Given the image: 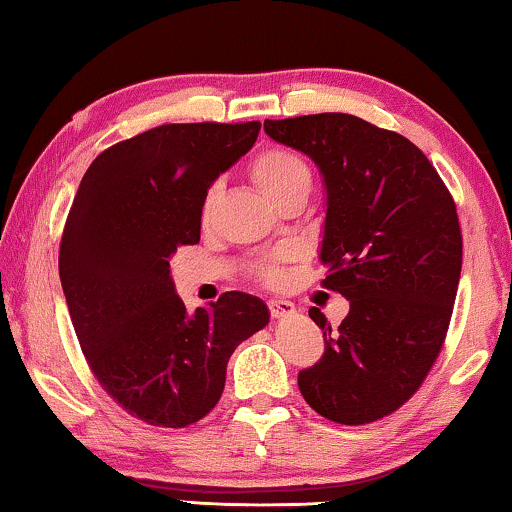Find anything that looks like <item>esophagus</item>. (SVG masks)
<instances>
[{"mask_svg":"<svg viewBox=\"0 0 512 512\" xmlns=\"http://www.w3.org/2000/svg\"><path fill=\"white\" fill-rule=\"evenodd\" d=\"M268 310L275 319H284V317H291V314H296V305H293L291 300H270Z\"/></svg>","mask_w":512,"mask_h":512,"instance_id":"esophagus-1","label":"esophagus"}]
</instances>
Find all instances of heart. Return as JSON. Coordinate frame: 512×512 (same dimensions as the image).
I'll list each match as a JSON object with an SVG mask.
<instances>
[{
  "instance_id": "b5f03b06",
  "label": "heart",
  "mask_w": 512,
  "mask_h": 512,
  "mask_svg": "<svg viewBox=\"0 0 512 512\" xmlns=\"http://www.w3.org/2000/svg\"><path fill=\"white\" fill-rule=\"evenodd\" d=\"M249 174L254 179V184L261 188L265 198L275 202V205H282L284 200L296 198V195H307L312 193L314 186V172L312 165L300 156L298 151L286 149V146H270V149H263L258 156L251 160ZM216 195H219V188L212 186L202 200V219H207L212 214ZM289 261V254L282 251V254H275L265 261H258L254 265V275L263 282H277L282 277V263Z\"/></svg>"
}]
</instances>
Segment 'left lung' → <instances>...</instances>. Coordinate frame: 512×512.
I'll return each mask as SVG.
<instances>
[{
    "instance_id": "obj_1",
    "label": "left lung",
    "mask_w": 512,
    "mask_h": 512,
    "mask_svg": "<svg viewBox=\"0 0 512 512\" xmlns=\"http://www.w3.org/2000/svg\"><path fill=\"white\" fill-rule=\"evenodd\" d=\"M265 132L324 174L321 284L349 300L338 328L310 310L324 354L298 373L300 394L331 422H377L415 396L443 349L461 275L457 205L410 139L359 116L265 121Z\"/></svg>"
}]
</instances>
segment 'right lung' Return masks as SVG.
<instances>
[{
  "label": "right lung",
  "mask_w": 512,
  "mask_h": 512,
  "mask_svg": "<svg viewBox=\"0 0 512 512\" xmlns=\"http://www.w3.org/2000/svg\"><path fill=\"white\" fill-rule=\"evenodd\" d=\"M261 123H167L102 151L83 174L60 242L69 317L102 389L151 426L209 415L230 354L268 324L263 300L228 291L193 314L170 279L200 242L212 181L254 146Z\"/></svg>",
  "instance_id": "add662e5"
}]
</instances>
